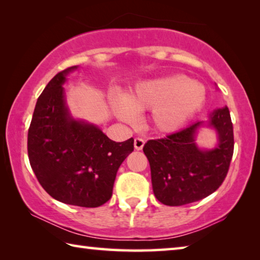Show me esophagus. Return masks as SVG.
<instances>
[{"mask_svg":"<svg viewBox=\"0 0 260 260\" xmlns=\"http://www.w3.org/2000/svg\"><path fill=\"white\" fill-rule=\"evenodd\" d=\"M143 146H144V140L143 139L136 138L134 140V148L136 149V150H142Z\"/></svg>","mask_w":260,"mask_h":260,"instance_id":"obj_1","label":"esophagus"}]
</instances>
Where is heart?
<instances>
[{
  "label": "heart",
  "mask_w": 260,
  "mask_h": 260,
  "mask_svg": "<svg viewBox=\"0 0 260 260\" xmlns=\"http://www.w3.org/2000/svg\"><path fill=\"white\" fill-rule=\"evenodd\" d=\"M205 99L204 85L178 74L136 83L124 99L114 98L112 107L126 122L135 120V112L152 110L153 128L160 133H173L191 119Z\"/></svg>",
  "instance_id": "obj_1"
}]
</instances>
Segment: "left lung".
<instances>
[{
	"label": "left lung",
	"mask_w": 260,
	"mask_h": 260,
	"mask_svg": "<svg viewBox=\"0 0 260 260\" xmlns=\"http://www.w3.org/2000/svg\"><path fill=\"white\" fill-rule=\"evenodd\" d=\"M204 121L164 139L149 140L143 152L151 170L152 190L160 203L180 206L205 199L221 186L234 152V134L227 107L210 113L206 126L218 135L217 146L201 149L196 144L197 132Z\"/></svg>",
	"instance_id": "8db88e82"
}]
</instances>
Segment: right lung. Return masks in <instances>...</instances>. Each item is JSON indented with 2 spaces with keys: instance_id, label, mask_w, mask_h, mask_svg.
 Segmentation results:
<instances>
[{
  "instance_id": "right-lung-1",
  "label": "right lung",
  "mask_w": 260,
  "mask_h": 260,
  "mask_svg": "<svg viewBox=\"0 0 260 260\" xmlns=\"http://www.w3.org/2000/svg\"><path fill=\"white\" fill-rule=\"evenodd\" d=\"M77 69L57 73L39 96L27 151L35 177L52 199L98 208L111 199L117 171L134 150V140L114 142L98 126L71 116L63 85Z\"/></svg>"
}]
</instances>
